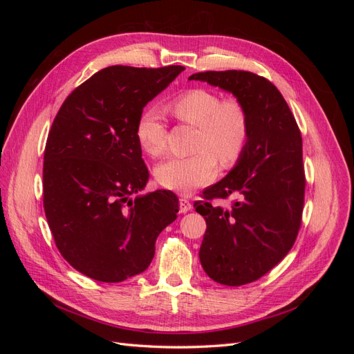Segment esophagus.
Instances as JSON below:
<instances>
[{
  "instance_id": "1",
  "label": "esophagus",
  "mask_w": 354,
  "mask_h": 354,
  "mask_svg": "<svg viewBox=\"0 0 354 354\" xmlns=\"http://www.w3.org/2000/svg\"><path fill=\"white\" fill-rule=\"evenodd\" d=\"M190 209H192V203L189 202V199H187V198H181V199H180V212L186 214V212H189Z\"/></svg>"
}]
</instances>
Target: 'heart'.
Masks as SVG:
<instances>
[{
	"instance_id": "heart-1",
	"label": "heart",
	"mask_w": 354,
	"mask_h": 354,
	"mask_svg": "<svg viewBox=\"0 0 354 354\" xmlns=\"http://www.w3.org/2000/svg\"><path fill=\"white\" fill-rule=\"evenodd\" d=\"M176 120L196 128L187 158H169L155 169L158 183L178 194H189L207 185L216 176L217 160L224 168L241 159L250 140V115L234 97L223 99L208 88H192L169 103ZM136 138L142 151L158 158L165 153L167 127L156 109H146L136 125Z\"/></svg>"
}]
</instances>
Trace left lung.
<instances>
[{"instance_id":"8db88e82","label":"left lung","mask_w":354,"mask_h":354,"mask_svg":"<svg viewBox=\"0 0 354 354\" xmlns=\"http://www.w3.org/2000/svg\"><path fill=\"white\" fill-rule=\"evenodd\" d=\"M189 80L230 91L250 115V140L241 159L194 207L207 221L199 250L203 270L221 285L251 283L283 259L301 227V133L279 90L260 75L207 71ZM232 194L237 199L227 209L212 203Z\"/></svg>"}]
</instances>
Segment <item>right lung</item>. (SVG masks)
<instances>
[{"mask_svg":"<svg viewBox=\"0 0 354 354\" xmlns=\"http://www.w3.org/2000/svg\"><path fill=\"white\" fill-rule=\"evenodd\" d=\"M183 66H109L63 102L47 137L42 201L57 250L99 282L145 272L158 234L177 218L171 190L130 199L149 171L136 138L143 108Z\"/></svg>","mask_w":354,"mask_h":354,"instance_id":"right-lung-1","label":"right lung"}]
</instances>
